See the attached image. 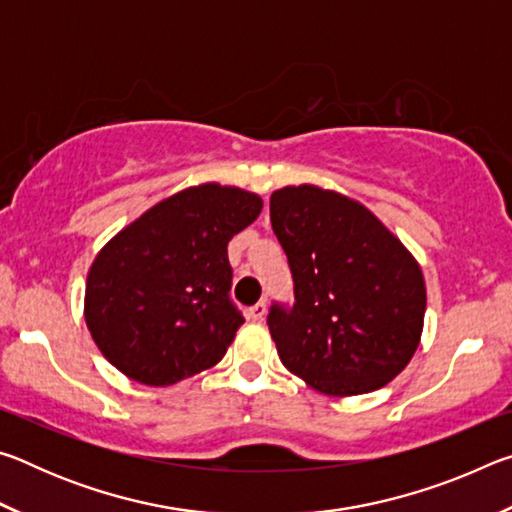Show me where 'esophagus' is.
<instances>
[{
  "mask_svg": "<svg viewBox=\"0 0 512 512\" xmlns=\"http://www.w3.org/2000/svg\"><path fill=\"white\" fill-rule=\"evenodd\" d=\"M248 316L253 318V320H264V316H266V302L259 300L257 305H253V307L248 309Z\"/></svg>",
  "mask_w": 512,
  "mask_h": 512,
  "instance_id": "obj_1",
  "label": "esophagus"
}]
</instances>
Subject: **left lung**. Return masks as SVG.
Returning a JSON list of instances; mask_svg holds the SVG:
<instances>
[{
	"label": "left lung",
	"mask_w": 512,
	"mask_h": 512,
	"mask_svg": "<svg viewBox=\"0 0 512 512\" xmlns=\"http://www.w3.org/2000/svg\"><path fill=\"white\" fill-rule=\"evenodd\" d=\"M271 223L296 293L291 309L268 311L284 368L334 397L386 386L422 336L420 264L368 207L332 189H277Z\"/></svg>",
	"instance_id": "1"
}]
</instances>
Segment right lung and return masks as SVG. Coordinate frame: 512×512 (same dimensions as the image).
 Returning a JSON list of instances; mask_svg holds the SVG:
<instances>
[{
	"instance_id": "right-lung-1",
	"label": "right lung",
	"mask_w": 512,
	"mask_h": 512,
	"mask_svg": "<svg viewBox=\"0 0 512 512\" xmlns=\"http://www.w3.org/2000/svg\"><path fill=\"white\" fill-rule=\"evenodd\" d=\"M262 198L205 183L164 198L99 250L85 282V323L112 366L171 386L216 366L244 323L232 305L228 241Z\"/></svg>"
}]
</instances>
